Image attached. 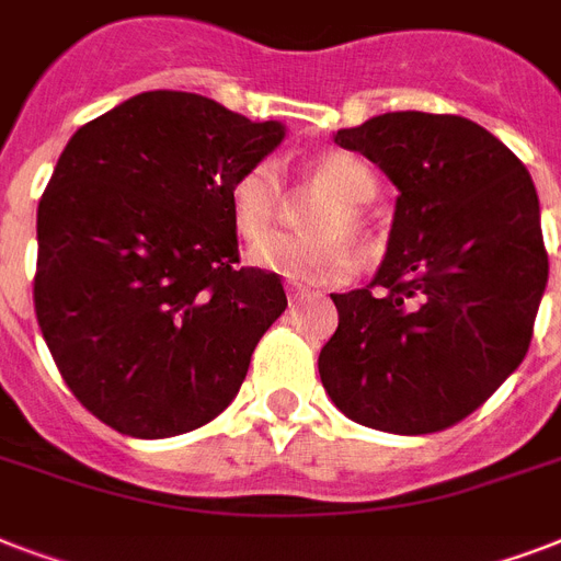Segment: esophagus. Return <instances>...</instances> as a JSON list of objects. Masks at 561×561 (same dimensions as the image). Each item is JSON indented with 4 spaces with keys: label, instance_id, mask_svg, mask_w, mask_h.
<instances>
[{
    "label": "esophagus",
    "instance_id": "esophagus-1",
    "mask_svg": "<svg viewBox=\"0 0 561 561\" xmlns=\"http://www.w3.org/2000/svg\"><path fill=\"white\" fill-rule=\"evenodd\" d=\"M288 297H290V302H297V299L308 297V290L302 288V285H288Z\"/></svg>",
    "mask_w": 561,
    "mask_h": 561
}]
</instances>
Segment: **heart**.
Wrapping results in <instances>:
<instances>
[{
  "label": "heart",
  "mask_w": 561,
  "mask_h": 561,
  "mask_svg": "<svg viewBox=\"0 0 561 561\" xmlns=\"http://www.w3.org/2000/svg\"><path fill=\"white\" fill-rule=\"evenodd\" d=\"M308 186L325 194L311 218V238L273 236L250 250V262L267 273H276L294 285H334L352 273V253L341 236L360 238L367 229L364 209L378 194V178L367 162L350 151H325L306 165ZM282 183L273 162L247 165L229 186L232 227L244 241H259L271 232L279 209Z\"/></svg>",
  "instance_id": "heart-1"
}]
</instances>
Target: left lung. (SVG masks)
<instances>
[{
  "label": "left lung",
  "instance_id": "left-lung-1",
  "mask_svg": "<svg viewBox=\"0 0 561 561\" xmlns=\"http://www.w3.org/2000/svg\"><path fill=\"white\" fill-rule=\"evenodd\" d=\"M334 142L375 162L399 197L375 279L332 294L325 392L375 431L451 427L530 350L548 285L539 194L524 162L462 116L383 113Z\"/></svg>",
  "mask_w": 561,
  "mask_h": 561
}]
</instances>
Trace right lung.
Instances as JSON below:
<instances>
[{"mask_svg":"<svg viewBox=\"0 0 561 561\" xmlns=\"http://www.w3.org/2000/svg\"><path fill=\"white\" fill-rule=\"evenodd\" d=\"M285 139L194 92L153 90L92 118L37 209L34 311L75 399L136 439L206 425L236 399L288 299L238 267L229 186Z\"/></svg>","mask_w":561,"mask_h":561,"instance_id":"obj_1","label":"right lung"}]
</instances>
